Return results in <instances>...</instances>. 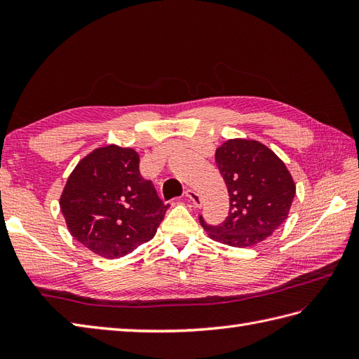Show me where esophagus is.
<instances>
[{"instance_id":"1","label":"esophagus","mask_w":359,"mask_h":359,"mask_svg":"<svg viewBox=\"0 0 359 359\" xmlns=\"http://www.w3.org/2000/svg\"><path fill=\"white\" fill-rule=\"evenodd\" d=\"M185 196H187V199L189 201V202H193L196 207H199L201 205V196L197 194L194 189H191V188H188L187 191H185Z\"/></svg>"}]
</instances>
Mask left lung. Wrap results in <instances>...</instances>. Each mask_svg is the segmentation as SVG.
I'll return each instance as SVG.
<instances>
[{
	"instance_id": "8db88e82",
	"label": "left lung",
	"mask_w": 359,
	"mask_h": 359,
	"mask_svg": "<svg viewBox=\"0 0 359 359\" xmlns=\"http://www.w3.org/2000/svg\"><path fill=\"white\" fill-rule=\"evenodd\" d=\"M216 165L230 196V211L219 225L199 216L211 239L253 247L285 222L296 187L285 163L271 149L256 140H228L216 149Z\"/></svg>"
}]
</instances>
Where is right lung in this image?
Returning <instances> with one entry per match:
<instances>
[{
    "label": "right lung",
    "instance_id": "1",
    "mask_svg": "<svg viewBox=\"0 0 359 359\" xmlns=\"http://www.w3.org/2000/svg\"><path fill=\"white\" fill-rule=\"evenodd\" d=\"M139 154L116 144L75 166L60 197L71 234L95 255L121 257L154 238L170 205L143 179Z\"/></svg>",
    "mask_w": 359,
    "mask_h": 359
}]
</instances>
